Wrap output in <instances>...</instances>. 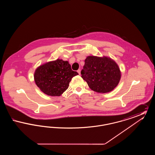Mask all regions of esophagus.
<instances>
[{
	"label": "esophagus",
	"mask_w": 155,
	"mask_h": 155,
	"mask_svg": "<svg viewBox=\"0 0 155 155\" xmlns=\"http://www.w3.org/2000/svg\"><path fill=\"white\" fill-rule=\"evenodd\" d=\"M77 72H78V74L80 75V74H81V70H80V69H78V70H77Z\"/></svg>",
	"instance_id": "34e87169"
}]
</instances>
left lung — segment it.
<instances>
[{
	"label": "left lung",
	"mask_w": 155,
	"mask_h": 155,
	"mask_svg": "<svg viewBox=\"0 0 155 155\" xmlns=\"http://www.w3.org/2000/svg\"><path fill=\"white\" fill-rule=\"evenodd\" d=\"M81 74L90 88L103 94L115 88L121 76L120 68L114 60L107 56H95L87 57Z\"/></svg>",
	"instance_id": "1"
}]
</instances>
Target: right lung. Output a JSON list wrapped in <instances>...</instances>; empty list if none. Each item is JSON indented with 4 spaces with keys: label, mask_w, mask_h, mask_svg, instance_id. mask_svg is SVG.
Returning <instances> with one entry per match:
<instances>
[{
    "label": "right lung",
    "mask_w": 155,
    "mask_h": 155,
    "mask_svg": "<svg viewBox=\"0 0 155 155\" xmlns=\"http://www.w3.org/2000/svg\"><path fill=\"white\" fill-rule=\"evenodd\" d=\"M78 75L72 70L68 61L57 59L38 67L34 77L37 87L45 94L60 96L66 91L72 78Z\"/></svg>",
    "instance_id": "1"
}]
</instances>
